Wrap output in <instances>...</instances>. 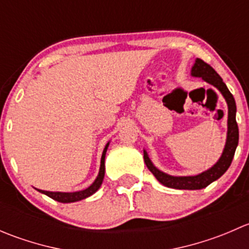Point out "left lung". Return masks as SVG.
<instances>
[{"label":"left lung","instance_id":"left-lung-1","mask_svg":"<svg viewBox=\"0 0 249 249\" xmlns=\"http://www.w3.org/2000/svg\"><path fill=\"white\" fill-rule=\"evenodd\" d=\"M193 77L202 78L208 84L213 85L217 88L223 95L228 105V132H227V142H225L224 149H223L222 155L219 160L210 167L208 170L203 171L196 176H171L167 173L160 171L158 167L154 166L152 160L148 157V153L143 149V158L144 162L147 165L148 170L155 176L158 180L162 185L172 189H180V190H197L206 188L211 183L217 180L218 178L222 177L229 166L231 165L232 158L235 155L236 147L238 144V126L236 123V104L232 94L229 91L228 87L219 74L212 69L208 64L202 61L201 59L195 60V64L192 67Z\"/></svg>","mask_w":249,"mask_h":249}]
</instances>
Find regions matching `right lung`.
Wrapping results in <instances>:
<instances>
[{"mask_svg": "<svg viewBox=\"0 0 249 249\" xmlns=\"http://www.w3.org/2000/svg\"><path fill=\"white\" fill-rule=\"evenodd\" d=\"M108 145L109 142L107 143L106 147H105L104 153H102V157H101V165H100V171L99 175H97L96 179L94 180L91 185L87 188V189H83L79 190V192H73V193H62V192H47V190H41V189H37L39 193L42 194L47 195V196L52 197L53 200L55 201H59L62 203H69V202H76V201H80L83 199H87V197L91 196L92 194L97 192L100 189L102 184V180H104L105 177V158H106V152L108 149Z\"/></svg>", "mask_w": 249, "mask_h": 249, "instance_id": "right-lung-1", "label": "right lung"}]
</instances>
